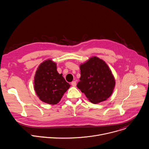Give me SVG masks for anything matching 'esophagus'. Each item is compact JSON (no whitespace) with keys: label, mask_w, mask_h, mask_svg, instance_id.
<instances>
[{"label":"esophagus","mask_w":149,"mask_h":149,"mask_svg":"<svg viewBox=\"0 0 149 149\" xmlns=\"http://www.w3.org/2000/svg\"><path fill=\"white\" fill-rule=\"evenodd\" d=\"M71 85H72V87H75L76 85H77L76 81H72V82H71Z\"/></svg>","instance_id":"obj_1"}]
</instances>
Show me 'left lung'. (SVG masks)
<instances>
[{
    "label": "left lung",
    "mask_w": 149,
    "mask_h": 149,
    "mask_svg": "<svg viewBox=\"0 0 149 149\" xmlns=\"http://www.w3.org/2000/svg\"><path fill=\"white\" fill-rule=\"evenodd\" d=\"M79 68L80 81L77 86L90 102L97 104L111 96L116 81L111 70L103 60L93 56Z\"/></svg>",
    "instance_id": "obj_1"
}]
</instances>
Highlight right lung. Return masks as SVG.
Returning a JSON list of instances; mask_svg holds the SVG:
<instances>
[{
    "label": "right lung",
    "instance_id": "obj_1",
    "mask_svg": "<svg viewBox=\"0 0 149 149\" xmlns=\"http://www.w3.org/2000/svg\"><path fill=\"white\" fill-rule=\"evenodd\" d=\"M34 90L39 98L45 103L56 104L70 85L56 70V63L51 59L39 65L34 77Z\"/></svg>",
    "mask_w": 149,
    "mask_h": 149
}]
</instances>
